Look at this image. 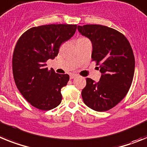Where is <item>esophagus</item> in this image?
Here are the masks:
<instances>
[{"label": "esophagus", "mask_w": 147, "mask_h": 147, "mask_svg": "<svg viewBox=\"0 0 147 147\" xmlns=\"http://www.w3.org/2000/svg\"><path fill=\"white\" fill-rule=\"evenodd\" d=\"M78 75H75V74H72V75H70V79H74L75 78L77 77Z\"/></svg>", "instance_id": "34e87169"}]
</instances>
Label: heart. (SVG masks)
I'll return each instance as SVG.
<instances>
[{
	"mask_svg": "<svg viewBox=\"0 0 147 147\" xmlns=\"http://www.w3.org/2000/svg\"><path fill=\"white\" fill-rule=\"evenodd\" d=\"M78 40H88L87 38H80L78 39Z\"/></svg>",
	"mask_w": 147,
	"mask_h": 147,
	"instance_id": "b5f03b06",
	"label": "heart"
}]
</instances>
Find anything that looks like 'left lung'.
I'll use <instances>...</instances> for the list:
<instances>
[{
    "instance_id": "8db88e82",
    "label": "left lung",
    "mask_w": 147,
    "mask_h": 147,
    "mask_svg": "<svg viewBox=\"0 0 147 147\" xmlns=\"http://www.w3.org/2000/svg\"><path fill=\"white\" fill-rule=\"evenodd\" d=\"M78 30L91 40L92 59L101 72L98 83L86 78L83 100L90 109L105 112L120 103L129 90L135 72L132 47L122 33L108 26L86 24L78 26Z\"/></svg>"
}]
</instances>
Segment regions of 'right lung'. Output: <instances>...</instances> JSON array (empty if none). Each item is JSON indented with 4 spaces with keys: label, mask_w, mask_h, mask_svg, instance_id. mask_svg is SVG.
Segmentation results:
<instances>
[{
    "label": "right lung",
    "mask_w": 147,
    "mask_h": 147,
    "mask_svg": "<svg viewBox=\"0 0 147 147\" xmlns=\"http://www.w3.org/2000/svg\"><path fill=\"white\" fill-rule=\"evenodd\" d=\"M76 29V24L35 26L25 32L15 45L12 56L15 84L37 109L50 110L61 104V88L67 84L69 76L49 70L46 62L58 55L61 44L73 36Z\"/></svg>",
    "instance_id": "1"
}]
</instances>
